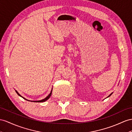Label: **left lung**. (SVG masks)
<instances>
[{"instance_id":"1","label":"left lung","mask_w":132,"mask_h":132,"mask_svg":"<svg viewBox=\"0 0 132 132\" xmlns=\"http://www.w3.org/2000/svg\"><path fill=\"white\" fill-rule=\"evenodd\" d=\"M113 94V93H111V94H110V95H109V96H108V97H109V96H110V95H111V94Z\"/></svg>"}]
</instances>
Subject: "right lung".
<instances>
[{
    "label": "right lung",
    "mask_w": 132,
    "mask_h": 132,
    "mask_svg": "<svg viewBox=\"0 0 132 132\" xmlns=\"http://www.w3.org/2000/svg\"><path fill=\"white\" fill-rule=\"evenodd\" d=\"M52 90H51V93H50V94H49V95H48V96H47L46 97V98L45 99H42V100H38V101H33V102H37V103H41V102H44V101H46V100H48L49 98H50V96H51V94H52ZM15 92H16V93H17V94H18V95H19V96H21V95H20V94L17 92H16V91L15 90ZM21 97H22V96H21ZM23 99H24V97H23ZM26 100H27V99H26Z\"/></svg>",
    "instance_id": "obj_1"
}]
</instances>
